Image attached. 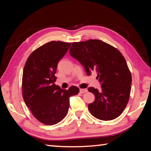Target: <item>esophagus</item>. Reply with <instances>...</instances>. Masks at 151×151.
I'll use <instances>...</instances> for the list:
<instances>
[{"mask_svg": "<svg viewBox=\"0 0 151 151\" xmlns=\"http://www.w3.org/2000/svg\"><path fill=\"white\" fill-rule=\"evenodd\" d=\"M88 91L87 89H80V93H86Z\"/></svg>", "mask_w": 151, "mask_h": 151, "instance_id": "1", "label": "esophagus"}]
</instances>
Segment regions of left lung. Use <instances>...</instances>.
Here are the masks:
<instances>
[{
    "mask_svg": "<svg viewBox=\"0 0 151 151\" xmlns=\"http://www.w3.org/2000/svg\"><path fill=\"white\" fill-rule=\"evenodd\" d=\"M69 53L84 66L88 75L96 73L101 84V91L88 88L95 97L88 105L91 115L102 121L119 116L129 102L132 84V75L123 54L99 40L73 42Z\"/></svg>",
    "mask_w": 151,
    "mask_h": 151,
    "instance_id": "8db88e82",
    "label": "left lung"
}]
</instances>
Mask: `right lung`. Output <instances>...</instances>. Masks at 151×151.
Here are the masks:
<instances>
[{"instance_id": "obj_1", "label": "right lung", "mask_w": 151, "mask_h": 151, "mask_svg": "<svg viewBox=\"0 0 151 151\" xmlns=\"http://www.w3.org/2000/svg\"><path fill=\"white\" fill-rule=\"evenodd\" d=\"M70 43L52 41L37 48L28 56L22 78L24 101L34 117L46 125L58 123L66 116L69 98L79 88L62 89L54 84L57 64L66 54Z\"/></svg>"}]
</instances>
